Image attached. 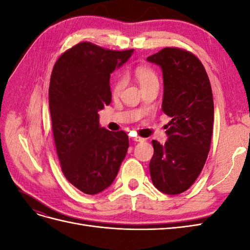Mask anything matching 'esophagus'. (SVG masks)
<instances>
[{
  "label": "esophagus",
  "instance_id": "obj_1",
  "mask_svg": "<svg viewBox=\"0 0 250 250\" xmlns=\"http://www.w3.org/2000/svg\"><path fill=\"white\" fill-rule=\"evenodd\" d=\"M131 140L134 141V142H144V141H145V139H143L141 137H137V135H135V137H131Z\"/></svg>",
  "mask_w": 250,
  "mask_h": 250
}]
</instances>
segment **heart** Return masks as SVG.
<instances>
[{"instance_id": "1", "label": "heart", "mask_w": 250, "mask_h": 250, "mask_svg": "<svg viewBox=\"0 0 250 250\" xmlns=\"http://www.w3.org/2000/svg\"><path fill=\"white\" fill-rule=\"evenodd\" d=\"M134 76L139 81L142 88L151 84V83L158 81L156 73L152 69H151V67L146 66V65H138L137 67H135ZM125 84H126L125 77L123 76V75H119V76L112 82V85H111L112 96H119L121 94V92L123 90Z\"/></svg>"}]
</instances>
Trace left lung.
Returning <instances> with one entry per match:
<instances>
[{
    "label": "left lung",
    "mask_w": 250,
    "mask_h": 250,
    "mask_svg": "<svg viewBox=\"0 0 250 250\" xmlns=\"http://www.w3.org/2000/svg\"><path fill=\"white\" fill-rule=\"evenodd\" d=\"M147 60L162 67V108L171 118L165 145L152 141L150 175L158 191L177 195L195 183L207 162L214 124L213 93L206 69L190 51L167 47Z\"/></svg>",
    "instance_id": "8db88e82"
}]
</instances>
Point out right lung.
Wrapping results in <instances>:
<instances>
[{
	"instance_id": "obj_1",
	"label": "right lung",
	"mask_w": 250,
	"mask_h": 250,
	"mask_svg": "<svg viewBox=\"0 0 250 250\" xmlns=\"http://www.w3.org/2000/svg\"><path fill=\"white\" fill-rule=\"evenodd\" d=\"M132 52L83 42L62 53L53 67L49 106L60 167L69 183L88 195L112 184L129 147L126 132L100 127L98 111L111 101L110 74Z\"/></svg>"
}]
</instances>
